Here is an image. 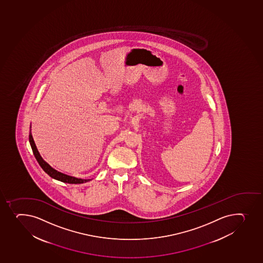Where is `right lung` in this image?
I'll list each match as a JSON object with an SVG mask.
<instances>
[{
	"mask_svg": "<svg viewBox=\"0 0 263 263\" xmlns=\"http://www.w3.org/2000/svg\"><path fill=\"white\" fill-rule=\"evenodd\" d=\"M29 142L30 145H31V147H32V150H33L34 157H35L36 160H37L39 164L41 165V168L46 172V174H48L49 176L52 177V178L57 179V180H60V181L69 183V184H83V183H85V182L89 181V179H77V178H74V177L68 176L66 174L60 173V172H58V171L53 169L52 166H50V165L42 159L41 155H40V153H39L38 150H37L35 143H34V141H33V136H32V134L31 133H29Z\"/></svg>",
	"mask_w": 263,
	"mask_h": 263,
	"instance_id": "obj_1",
	"label": "right lung"
}]
</instances>
